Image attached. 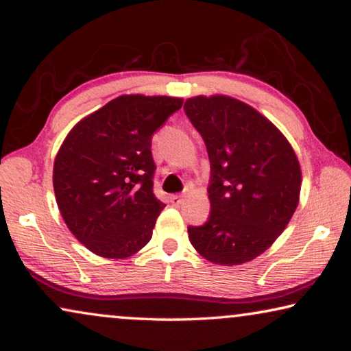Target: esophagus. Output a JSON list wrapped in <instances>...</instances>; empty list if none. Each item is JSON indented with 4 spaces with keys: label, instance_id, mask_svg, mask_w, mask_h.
<instances>
[{
    "label": "esophagus",
    "instance_id": "1",
    "mask_svg": "<svg viewBox=\"0 0 351 351\" xmlns=\"http://www.w3.org/2000/svg\"><path fill=\"white\" fill-rule=\"evenodd\" d=\"M170 201L173 203V206H180L184 201V197H182V195H171Z\"/></svg>",
    "mask_w": 351,
    "mask_h": 351
}]
</instances>
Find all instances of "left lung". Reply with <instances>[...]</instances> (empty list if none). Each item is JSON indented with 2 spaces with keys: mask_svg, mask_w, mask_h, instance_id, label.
<instances>
[{
  "mask_svg": "<svg viewBox=\"0 0 351 351\" xmlns=\"http://www.w3.org/2000/svg\"><path fill=\"white\" fill-rule=\"evenodd\" d=\"M184 111L210 161V215L203 226H189V240L210 263H246L263 254L294 215L299 159L280 130L239 99L190 97Z\"/></svg>",
  "mask_w": 351,
  "mask_h": 351,
  "instance_id": "8db88e82",
  "label": "left lung"
}]
</instances>
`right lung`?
I'll return each mask as SVG.
<instances>
[{
    "instance_id": "add662e5",
    "label": "right lung",
    "mask_w": 351,
    "mask_h": 351,
    "mask_svg": "<svg viewBox=\"0 0 351 351\" xmlns=\"http://www.w3.org/2000/svg\"><path fill=\"white\" fill-rule=\"evenodd\" d=\"M181 97L123 94L77 122L54 161L68 229L99 257L127 258L152 239L165 207L153 193L152 136Z\"/></svg>"
}]
</instances>
